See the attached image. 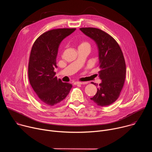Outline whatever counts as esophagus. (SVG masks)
Instances as JSON below:
<instances>
[{
    "mask_svg": "<svg viewBox=\"0 0 152 152\" xmlns=\"http://www.w3.org/2000/svg\"><path fill=\"white\" fill-rule=\"evenodd\" d=\"M87 82H75L74 83V84L75 85H81V84H85Z\"/></svg>",
    "mask_w": 152,
    "mask_h": 152,
    "instance_id": "esophagus-1",
    "label": "esophagus"
}]
</instances>
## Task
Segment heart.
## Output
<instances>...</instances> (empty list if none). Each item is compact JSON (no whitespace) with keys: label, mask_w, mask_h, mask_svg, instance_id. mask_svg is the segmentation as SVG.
<instances>
[{"label":"heart","mask_w":152,"mask_h":152,"mask_svg":"<svg viewBox=\"0 0 152 152\" xmlns=\"http://www.w3.org/2000/svg\"><path fill=\"white\" fill-rule=\"evenodd\" d=\"M83 45H89L88 43L87 42H85V41H83L82 42L81 44L80 45V46H83Z\"/></svg>","instance_id":"heart-1"}]
</instances>
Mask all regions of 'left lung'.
Instances as JSON below:
<instances>
[{"label":"left lung","instance_id":"left-lung-1","mask_svg":"<svg viewBox=\"0 0 152 152\" xmlns=\"http://www.w3.org/2000/svg\"><path fill=\"white\" fill-rule=\"evenodd\" d=\"M80 30L95 41L99 50L102 82L90 99L98 106H108L117 100L124 85L126 70L123 52L117 41L101 29L82 28Z\"/></svg>","mask_w":152,"mask_h":152}]
</instances>
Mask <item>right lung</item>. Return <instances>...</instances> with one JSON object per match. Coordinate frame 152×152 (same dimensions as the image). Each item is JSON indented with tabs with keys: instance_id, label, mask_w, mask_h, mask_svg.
<instances>
[{
	"instance_id": "obj_1",
	"label": "right lung",
	"mask_w": 152,
	"mask_h": 152,
	"mask_svg": "<svg viewBox=\"0 0 152 152\" xmlns=\"http://www.w3.org/2000/svg\"><path fill=\"white\" fill-rule=\"evenodd\" d=\"M76 28L49 31L41 35L32 46L28 66L31 85L40 101L52 106L61 103L69 94L72 85L62 82L55 75L56 56L61 41Z\"/></svg>"
}]
</instances>
